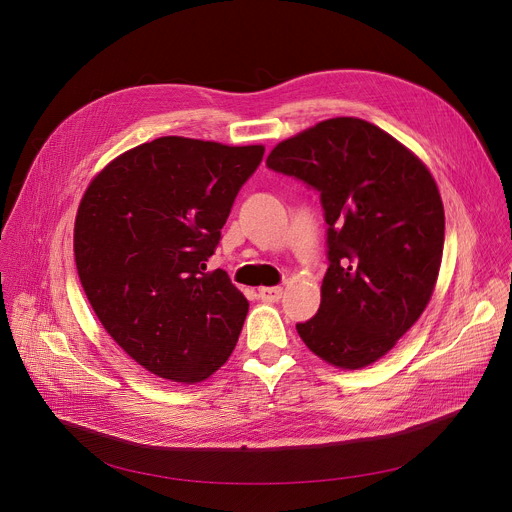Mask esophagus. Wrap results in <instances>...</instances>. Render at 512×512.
Instances as JSON below:
<instances>
[{"label": "esophagus", "instance_id": "34e87169", "mask_svg": "<svg viewBox=\"0 0 512 512\" xmlns=\"http://www.w3.org/2000/svg\"><path fill=\"white\" fill-rule=\"evenodd\" d=\"M283 296L281 287H259V298L263 302H279Z\"/></svg>", "mask_w": 512, "mask_h": 512}]
</instances>
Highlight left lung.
I'll use <instances>...</instances> for the list:
<instances>
[{
  "instance_id": "8db88e82",
  "label": "left lung",
  "mask_w": 512,
  "mask_h": 512,
  "mask_svg": "<svg viewBox=\"0 0 512 512\" xmlns=\"http://www.w3.org/2000/svg\"><path fill=\"white\" fill-rule=\"evenodd\" d=\"M273 172L320 192L328 269L300 338L338 369L385 356L419 320L437 281L446 216L425 164L377 125L326 119L277 143Z\"/></svg>"
}]
</instances>
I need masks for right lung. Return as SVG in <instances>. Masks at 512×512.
I'll list each match as a JSON object with an SVG mask.
<instances>
[{
	"label": "right lung",
	"mask_w": 512,
	"mask_h": 512,
	"mask_svg": "<svg viewBox=\"0 0 512 512\" xmlns=\"http://www.w3.org/2000/svg\"><path fill=\"white\" fill-rule=\"evenodd\" d=\"M263 152L158 137L105 166L79 204L75 261L87 300L109 336L162 379L200 383L235 350L249 302L206 261Z\"/></svg>",
	"instance_id": "right-lung-1"
}]
</instances>
